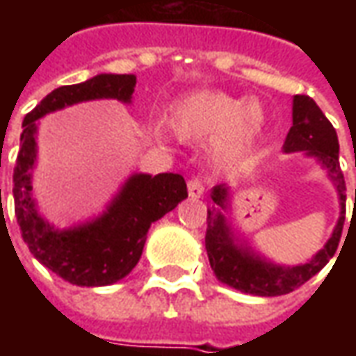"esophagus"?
<instances>
[{
	"mask_svg": "<svg viewBox=\"0 0 356 356\" xmlns=\"http://www.w3.org/2000/svg\"><path fill=\"white\" fill-rule=\"evenodd\" d=\"M186 188H188V196H191V198H200L202 194H204V183L196 177L191 179V181L186 183Z\"/></svg>",
	"mask_w": 356,
	"mask_h": 356,
	"instance_id": "esophagus-1",
	"label": "esophagus"
}]
</instances>
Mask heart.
I'll list each match as a JSON object with an SVG mask.
<instances>
[{"instance_id":"heart-1","label":"heart","mask_w":356,"mask_h":356,"mask_svg":"<svg viewBox=\"0 0 356 356\" xmlns=\"http://www.w3.org/2000/svg\"><path fill=\"white\" fill-rule=\"evenodd\" d=\"M165 125L183 143H211L217 162H231L244 154L263 125L261 106L238 101L219 91H198L171 102Z\"/></svg>"}]
</instances>
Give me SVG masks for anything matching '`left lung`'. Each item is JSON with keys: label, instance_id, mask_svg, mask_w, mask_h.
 Masks as SVG:
<instances>
[{"label": "left lung", "instance_id": "left-lung-1", "mask_svg": "<svg viewBox=\"0 0 356 356\" xmlns=\"http://www.w3.org/2000/svg\"><path fill=\"white\" fill-rule=\"evenodd\" d=\"M291 118H293V124L284 140V152L303 150L307 156H314L326 168L339 194L341 213L326 246L322 248L311 261L303 265H296V267L275 265L254 252H250L242 244L234 242V234L229 227V221L221 213V209L229 206V186H213L211 200L216 202L217 209H208L206 252H208L209 265L213 268L216 276L234 290L252 293V296H261V298L290 293L301 284H305L309 278H313L316 273H321L336 254L341 231H343L347 188H345L343 171L339 168V143H337L336 129L330 124L328 118L322 114L318 104L307 95L293 97Z\"/></svg>", "mask_w": 356, "mask_h": 356}]
</instances>
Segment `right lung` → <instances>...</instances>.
Instances as JSON below:
<instances>
[{"label":"right lung","mask_w":356,"mask_h":356,"mask_svg":"<svg viewBox=\"0 0 356 356\" xmlns=\"http://www.w3.org/2000/svg\"><path fill=\"white\" fill-rule=\"evenodd\" d=\"M137 78L133 74H99L76 86L51 91L22 122L20 150L13 173L15 216L22 240L38 261L76 286H108L122 280L139 263L150 225L185 200L186 183L179 173H135L101 217L58 231L38 213L32 200L35 131L49 112L93 99L131 102Z\"/></svg>","instance_id":"obj_1"}]
</instances>
